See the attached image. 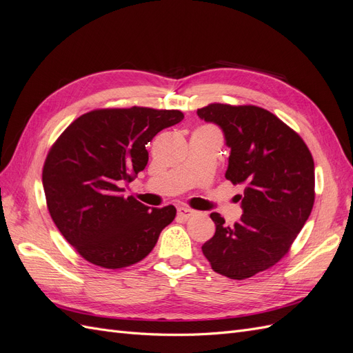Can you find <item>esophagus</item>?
<instances>
[{
  "label": "esophagus",
  "mask_w": 353,
  "mask_h": 353,
  "mask_svg": "<svg viewBox=\"0 0 353 353\" xmlns=\"http://www.w3.org/2000/svg\"><path fill=\"white\" fill-rule=\"evenodd\" d=\"M194 210L193 209H190V208H185V206H181V208H178V216L179 218H183V219H188V218H191L194 215Z\"/></svg>",
  "instance_id": "obj_1"
}]
</instances>
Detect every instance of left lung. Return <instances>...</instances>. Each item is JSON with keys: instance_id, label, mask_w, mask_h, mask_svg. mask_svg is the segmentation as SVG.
Listing matches in <instances>:
<instances>
[{"instance_id": "8db88e82", "label": "left lung", "mask_w": 353, "mask_h": 353, "mask_svg": "<svg viewBox=\"0 0 353 353\" xmlns=\"http://www.w3.org/2000/svg\"><path fill=\"white\" fill-rule=\"evenodd\" d=\"M199 117L221 126L231 148L225 178L243 184V215L234 227L210 213L215 236L201 245L212 270L245 280L290 250L315 201L314 159L302 137L258 105L212 103Z\"/></svg>"}]
</instances>
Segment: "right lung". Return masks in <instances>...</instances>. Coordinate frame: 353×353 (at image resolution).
I'll return each instance as SVG.
<instances>
[{
	"instance_id": "obj_1",
	"label": "right lung",
	"mask_w": 353,
	"mask_h": 353,
	"mask_svg": "<svg viewBox=\"0 0 353 353\" xmlns=\"http://www.w3.org/2000/svg\"><path fill=\"white\" fill-rule=\"evenodd\" d=\"M184 113L152 108L97 109L74 119L51 145L42 185L56 227L85 261L119 270L143 261L175 219L169 205L123 197L148 162L145 144Z\"/></svg>"
}]
</instances>
